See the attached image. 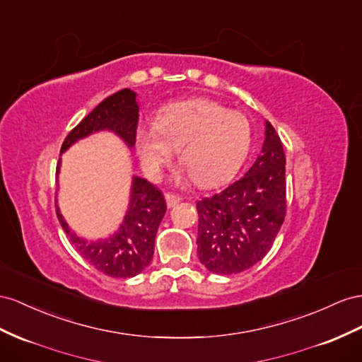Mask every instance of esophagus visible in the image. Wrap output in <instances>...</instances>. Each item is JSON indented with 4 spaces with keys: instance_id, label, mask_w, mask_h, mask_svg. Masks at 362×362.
<instances>
[{
    "instance_id": "esophagus-1",
    "label": "esophagus",
    "mask_w": 362,
    "mask_h": 362,
    "mask_svg": "<svg viewBox=\"0 0 362 362\" xmlns=\"http://www.w3.org/2000/svg\"><path fill=\"white\" fill-rule=\"evenodd\" d=\"M165 200H166V205H168V208H174L177 203L180 202V197L175 196V194H171V192H166L165 194Z\"/></svg>"
}]
</instances>
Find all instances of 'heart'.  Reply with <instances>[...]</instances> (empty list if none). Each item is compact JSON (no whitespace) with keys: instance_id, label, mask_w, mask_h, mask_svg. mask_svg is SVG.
Listing matches in <instances>:
<instances>
[{"instance_id":"obj_1","label":"heart","mask_w":362,"mask_h":362,"mask_svg":"<svg viewBox=\"0 0 362 362\" xmlns=\"http://www.w3.org/2000/svg\"><path fill=\"white\" fill-rule=\"evenodd\" d=\"M251 144L247 117L206 98L166 105L156 127L137 129V150L148 173L159 174L179 151L180 163L202 188L228 180L245 162Z\"/></svg>"}]
</instances>
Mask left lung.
Listing matches in <instances>:
<instances>
[{"instance_id": "left-lung-1", "label": "left lung", "mask_w": 362, "mask_h": 362, "mask_svg": "<svg viewBox=\"0 0 362 362\" xmlns=\"http://www.w3.org/2000/svg\"><path fill=\"white\" fill-rule=\"evenodd\" d=\"M286 157L264 120L262 153L242 179L197 202L200 263L212 274H240L271 251L286 216Z\"/></svg>"}]
</instances>
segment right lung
<instances>
[{
	"instance_id": "obj_1",
	"label": "right lung",
	"mask_w": 362,
	"mask_h": 362,
	"mask_svg": "<svg viewBox=\"0 0 362 362\" xmlns=\"http://www.w3.org/2000/svg\"><path fill=\"white\" fill-rule=\"evenodd\" d=\"M139 119L137 93L124 88L100 104L71 129L62 144L61 154L71 145L91 134L110 132L116 134L129 150L136 144ZM61 159L57 168V180ZM166 212L162 192L148 180L133 175L129 200L119 228L105 238L88 240L78 235L61 214L57 200V216L73 247L102 274L115 278H129L141 274L153 260L157 229Z\"/></svg>"
}]
</instances>
